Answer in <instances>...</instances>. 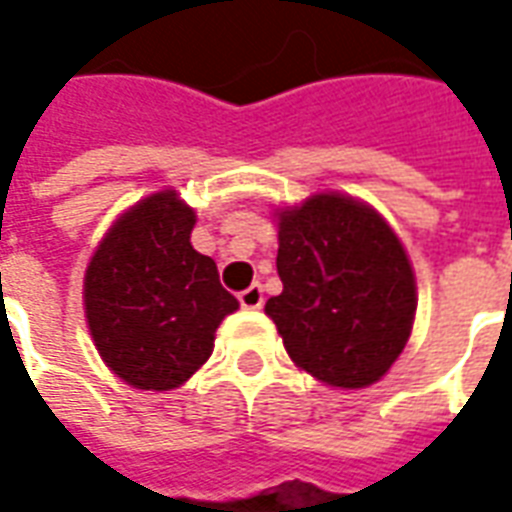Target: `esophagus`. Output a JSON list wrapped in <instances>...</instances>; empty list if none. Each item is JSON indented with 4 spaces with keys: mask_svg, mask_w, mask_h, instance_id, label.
I'll list each match as a JSON object with an SVG mask.
<instances>
[{
    "mask_svg": "<svg viewBox=\"0 0 512 512\" xmlns=\"http://www.w3.org/2000/svg\"><path fill=\"white\" fill-rule=\"evenodd\" d=\"M238 301H241L244 310H260V307H263V288H260V285H252V288L241 290V293H238Z\"/></svg>",
    "mask_w": 512,
    "mask_h": 512,
    "instance_id": "34e87169",
    "label": "esophagus"
}]
</instances>
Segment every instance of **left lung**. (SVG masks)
<instances>
[{
    "label": "left lung",
    "mask_w": 512,
    "mask_h": 512,
    "mask_svg": "<svg viewBox=\"0 0 512 512\" xmlns=\"http://www.w3.org/2000/svg\"><path fill=\"white\" fill-rule=\"evenodd\" d=\"M282 293L266 301L293 365L332 389H365L403 354L417 277L403 241L370 202L318 191L277 205Z\"/></svg>",
    "instance_id": "8db88e82"
}]
</instances>
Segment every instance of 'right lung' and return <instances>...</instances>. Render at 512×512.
<instances>
[{
  "label": "right lung",
  "mask_w": 512,
  "mask_h": 512,
  "mask_svg": "<svg viewBox=\"0 0 512 512\" xmlns=\"http://www.w3.org/2000/svg\"><path fill=\"white\" fill-rule=\"evenodd\" d=\"M197 211L178 189L147 194L109 224L87 263L84 318L95 351L134 389L169 392L213 354L238 299L191 246Z\"/></svg>",
  "instance_id": "obj_1"
}]
</instances>
